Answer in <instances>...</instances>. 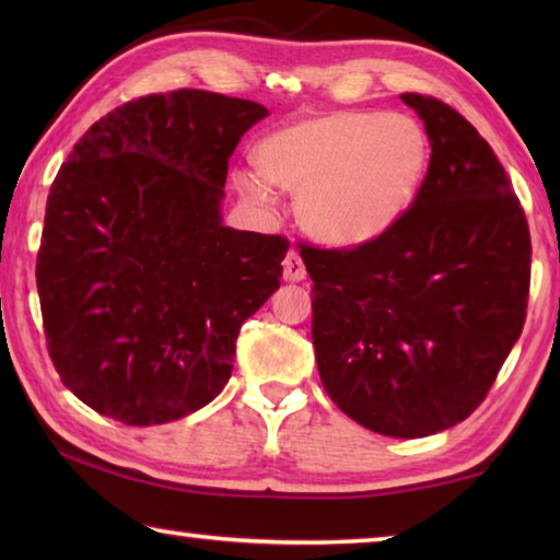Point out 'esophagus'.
Listing matches in <instances>:
<instances>
[{
  "label": "esophagus",
  "instance_id": "34e87169",
  "mask_svg": "<svg viewBox=\"0 0 560 560\" xmlns=\"http://www.w3.org/2000/svg\"><path fill=\"white\" fill-rule=\"evenodd\" d=\"M283 279H287V281H303V279H306V267H303L299 252L291 249L287 257H283Z\"/></svg>",
  "mask_w": 560,
  "mask_h": 560
}]
</instances>
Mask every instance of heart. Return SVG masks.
Here are the masks:
<instances>
[{"instance_id":"b5f03b06","label":"heart","mask_w":560,"mask_h":560,"mask_svg":"<svg viewBox=\"0 0 560 560\" xmlns=\"http://www.w3.org/2000/svg\"><path fill=\"white\" fill-rule=\"evenodd\" d=\"M428 128L405 113L338 110L293 122L264 140L257 165L299 192V220L316 240L355 246L381 236L415 202L428 175ZM246 195L267 187L240 177Z\"/></svg>"}]
</instances>
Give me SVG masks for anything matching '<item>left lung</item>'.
<instances>
[{"label":"left lung","instance_id":"1","mask_svg":"<svg viewBox=\"0 0 560 560\" xmlns=\"http://www.w3.org/2000/svg\"><path fill=\"white\" fill-rule=\"evenodd\" d=\"M432 140L420 192L390 230L299 244L326 393L387 438H428L485 402L526 320L530 234L494 150L440 98L402 93Z\"/></svg>","mask_w":560,"mask_h":560}]
</instances>
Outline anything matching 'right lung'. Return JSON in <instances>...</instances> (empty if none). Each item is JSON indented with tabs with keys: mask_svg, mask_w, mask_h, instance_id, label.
I'll return each mask as SVG.
<instances>
[{
	"mask_svg": "<svg viewBox=\"0 0 560 560\" xmlns=\"http://www.w3.org/2000/svg\"><path fill=\"white\" fill-rule=\"evenodd\" d=\"M261 103L200 89L122 103L56 175L36 289L61 383L130 428L200 410L246 318L279 289L289 240L222 224L236 143Z\"/></svg>",
	"mask_w": 560,
	"mask_h": 560,
	"instance_id": "obj_1",
	"label": "right lung"
}]
</instances>
